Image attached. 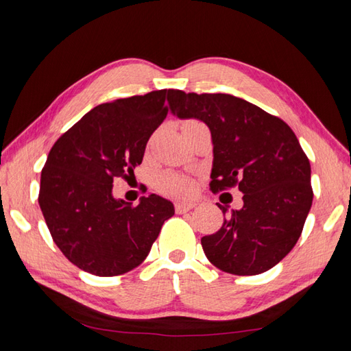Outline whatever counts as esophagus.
I'll return each instance as SVG.
<instances>
[{"mask_svg": "<svg viewBox=\"0 0 351 351\" xmlns=\"http://www.w3.org/2000/svg\"><path fill=\"white\" fill-rule=\"evenodd\" d=\"M196 206L195 202H176L175 204V211L178 214H184V213H189L190 210Z\"/></svg>", "mask_w": 351, "mask_h": 351, "instance_id": "esophagus-1", "label": "esophagus"}]
</instances>
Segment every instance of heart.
I'll use <instances>...</instances> for the list:
<instances>
[{"label":"heart","mask_w":351,"mask_h":351,"mask_svg":"<svg viewBox=\"0 0 351 351\" xmlns=\"http://www.w3.org/2000/svg\"><path fill=\"white\" fill-rule=\"evenodd\" d=\"M200 123L197 121H187L182 126L189 125H196ZM156 189H158L164 195H171V196H184L189 195L193 190V182L187 175L176 173V171H167V173H162L158 181H156Z\"/></svg>","instance_id":"1"}]
</instances>
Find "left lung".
I'll list each match as a JSON object with an SVG mask.
<instances>
[{
  "mask_svg": "<svg viewBox=\"0 0 351 351\" xmlns=\"http://www.w3.org/2000/svg\"><path fill=\"white\" fill-rule=\"evenodd\" d=\"M170 108L196 117L211 131L214 162L210 190L238 187L243 208L202 240L206 258L221 271L252 276L285 258L312 205L311 164L294 131L253 104L226 93H185L171 88ZM223 214L228 208L217 204Z\"/></svg>",
  "mask_w": 351,
  "mask_h": 351,
  "instance_id": "8db88e82",
  "label": "left lung"
}]
</instances>
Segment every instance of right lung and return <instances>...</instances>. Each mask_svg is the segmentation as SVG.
Returning a JSON list of instances; mask_svg holds the SVG:
<instances>
[{
  "mask_svg": "<svg viewBox=\"0 0 351 351\" xmlns=\"http://www.w3.org/2000/svg\"><path fill=\"white\" fill-rule=\"evenodd\" d=\"M170 90L106 102L62 134L42 169L39 205L57 247L95 276H119L151 252L173 205L156 195L138 205L111 195L114 178L134 175L152 132L169 113Z\"/></svg>",
  "mask_w": 351,
  "mask_h": 351,
  "instance_id": "obj_1",
  "label": "right lung"
}]
</instances>
